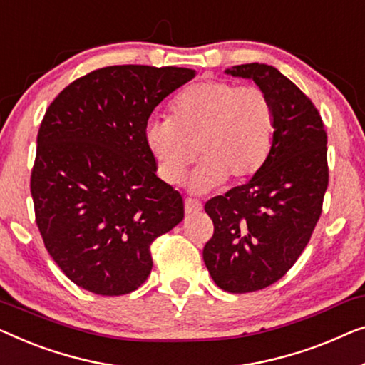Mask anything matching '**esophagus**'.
<instances>
[{"label":"esophagus","instance_id":"34e87169","mask_svg":"<svg viewBox=\"0 0 365 365\" xmlns=\"http://www.w3.org/2000/svg\"><path fill=\"white\" fill-rule=\"evenodd\" d=\"M202 203L197 202V200H192V198H187L185 200V213L187 215H192V213H197L202 210Z\"/></svg>","mask_w":365,"mask_h":365}]
</instances>
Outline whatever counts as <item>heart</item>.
<instances>
[{
  "mask_svg": "<svg viewBox=\"0 0 365 365\" xmlns=\"http://www.w3.org/2000/svg\"><path fill=\"white\" fill-rule=\"evenodd\" d=\"M274 132V106L263 89L203 81L173 101L170 120L148 122L145 143L167 183L182 180L197 150L202 162L185 183L190 192L207 193L227 178L253 177L268 160Z\"/></svg>",
  "mask_w": 365,
  "mask_h": 365,
  "instance_id": "b5f03b06",
  "label": "heart"
}]
</instances>
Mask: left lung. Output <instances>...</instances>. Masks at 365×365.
<instances>
[{
    "label": "left lung",
    "mask_w": 365,
    "mask_h": 365,
    "mask_svg": "<svg viewBox=\"0 0 365 365\" xmlns=\"http://www.w3.org/2000/svg\"><path fill=\"white\" fill-rule=\"evenodd\" d=\"M225 73L255 81L276 112L264 165L205 205L215 227L203 248L205 264L218 287L241 294L283 278L306 248L329 178L327 135L312 102L273 66L241 64Z\"/></svg>",
    "instance_id": "obj_1"
}]
</instances>
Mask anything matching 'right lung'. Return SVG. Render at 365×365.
Returning <instances> with one entry per match:
<instances>
[{
  "label": "right lung",
  "instance_id": "add662e5",
  "mask_svg": "<svg viewBox=\"0 0 365 365\" xmlns=\"http://www.w3.org/2000/svg\"><path fill=\"white\" fill-rule=\"evenodd\" d=\"M193 78L187 68L109 66L74 81L46 110L31 173L36 223L82 289L135 291L152 271V241L183 220L180 193L155 175L145 127Z\"/></svg>",
  "mask_w": 365,
  "mask_h": 365
}]
</instances>
